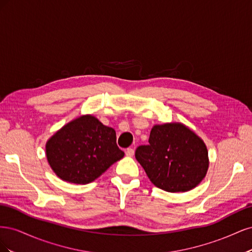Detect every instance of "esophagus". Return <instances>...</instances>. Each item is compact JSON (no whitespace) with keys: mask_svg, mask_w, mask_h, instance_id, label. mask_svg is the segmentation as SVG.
Instances as JSON below:
<instances>
[{"mask_svg":"<svg viewBox=\"0 0 252 252\" xmlns=\"http://www.w3.org/2000/svg\"><path fill=\"white\" fill-rule=\"evenodd\" d=\"M125 154H126V156H127V157H133V155H134V150H133L132 148H127V149H126V151H125Z\"/></svg>","mask_w":252,"mask_h":252,"instance_id":"34e87169","label":"esophagus"}]
</instances>
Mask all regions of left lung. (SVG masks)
Masks as SVG:
<instances>
[{"mask_svg": "<svg viewBox=\"0 0 252 252\" xmlns=\"http://www.w3.org/2000/svg\"><path fill=\"white\" fill-rule=\"evenodd\" d=\"M148 145L135 150L152 184L168 192H185L205 178L208 169V151L204 142L180 123L156 125Z\"/></svg>", "mask_w": 252, "mask_h": 252, "instance_id": "8db88e82", "label": "left lung"}]
</instances>
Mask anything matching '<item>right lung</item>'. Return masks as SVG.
Instances as JSON below:
<instances>
[{
	"mask_svg": "<svg viewBox=\"0 0 252 252\" xmlns=\"http://www.w3.org/2000/svg\"><path fill=\"white\" fill-rule=\"evenodd\" d=\"M52 170L63 181L88 184L124 157L117 145L114 129L93 116L65 125L46 144Z\"/></svg>",
	"mask_w": 252,
	"mask_h": 252,
	"instance_id": "right-lung-1",
	"label": "right lung"
}]
</instances>
